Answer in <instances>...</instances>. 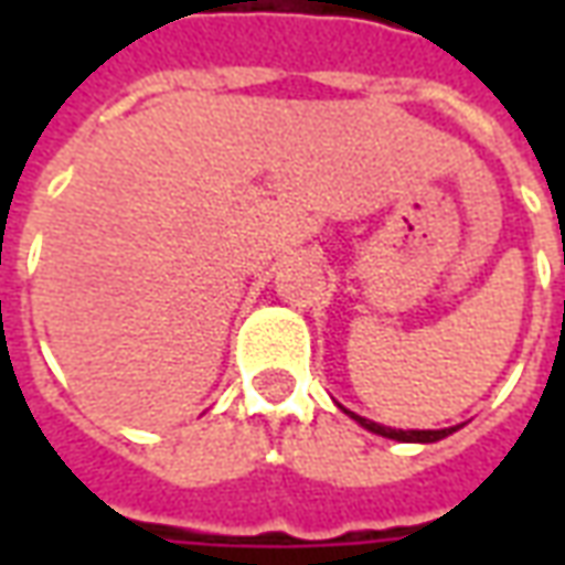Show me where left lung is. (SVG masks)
Segmentation results:
<instances>
[{
	"mask_svg": "<svg viewBox=\"0 0 565 565\" xmlns=\"http://www.w3.org/2000/svg\"><path fill=\"white\" fill-rule=\"evenodd\" d=\"M348 415L354 417L356 424H363L366 429H372V433H379V436L384 438H396V441H438V438H445L460 429V426H448V429H391V426L372 424V420L354 415V412H348Z\"/></svg>",
	"mask_w": 565,
	"mask_h": 565,
	"instance_id": "obj_1",
	"label": "left lung"
}]
</instances>
